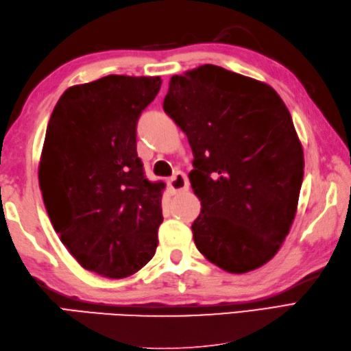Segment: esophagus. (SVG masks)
Wrapping results in <instances>:
<instances>
[{
    "label": "esophagus",
    "instance_id": "esophagus-1",
    "mask_svg": "<svg viewBox=\"0 0 351 351\" xmlns=\"http://www.w3.org/2000/svg\"><path fill=\"white\" fill-rule=\"evenodd\" d=\"M169 187L173 193H182L190 189L189 178L182 171H176V173L169 180Z\"/></svg>",
    "mask_w": 351,
    "mask_h": 351
}]
</instances>
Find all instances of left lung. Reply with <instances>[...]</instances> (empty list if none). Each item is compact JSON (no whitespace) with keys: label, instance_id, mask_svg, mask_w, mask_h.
<instances>
[{"label":"left lung","instance_id":"1","mask_svg":"<svg viewBox=\"0 0 351 351\" xmlns=\"http://www.w3.org/2000/svg\"><path fill=\"white\" fill-rule=\"evenodd\" d=\"M162 108L191 146L200 199L195 244L213 264L247 273L268 263L295 217L303 149L273 87L214 64L170 78Z\"/></svg>","mask_w":351,"mask_h":351}]
</instances>
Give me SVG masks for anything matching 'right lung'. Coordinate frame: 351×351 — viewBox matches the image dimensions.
<instances>
[{"label": "right lung", "mask_w": 351, "mask_h": 351, "mask_svg": "<svg viewBox=\"0 0 351 351\" xmlns=\"http://www.w3.org/2000/svg\"><path fill=\"white\" fill-rule=\"evenodd\" d=\"M160 77L108 75L72 86L52 111L39 164L49 220L81 267L110 279L155 255L164 182L145 176L137 122Z\"/></svg>", "instance_id": "1"}]
</instances>
